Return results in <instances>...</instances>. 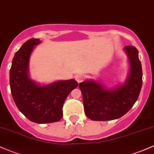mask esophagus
<instances>
[{
	"instance_id": "1",
	"label": "esophagus",
	"mask_w": 154,
	"mask_h": 154,
	"mask_svg": "<svg viewBox=\"0 0 154 154\" xmlns=\"http://www.w3.org/2000/svg\"><path fill=\"white\" fill-rule=\"evenodd\" d=\"M75 79L77 80V82L79 83V82H82L83 79H84V77H83V75H77L75 77Z\"/></svg>"
}]
</instances>
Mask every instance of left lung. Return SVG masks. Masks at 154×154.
<instances>
[{"instance_id": "8db88e82", "label": "left lung", "mask_w": 154, "mask_h": 154, "mask_svg": "<svg viewBox=\"0 0 154 154\" xmlns=\"http://www.w3.org/2000/svg\"><path fill=\"white\" fill-rule=\"evenodd\" d=\"M125 50L130 65L126 82L113 90H106L93 80L79 84L82 94L85 113L93 121L119 119L128 113L137 101L143 84V72L138 51L135 46L127 45Z\"/></svg>"}]
</instances>
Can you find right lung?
<instances>
[{
    "label": "right lung",
    "instance_id": "1",
    "mask_svg": "<svg viewBox=\"0 0 154 154\" xmlns=\"http://www.w3.org/2000/svg\"><path fill=\"white\" fill-rule=\"evenodd\" d=\"M40 43L39 39H29L15 54L10 69L11 92L18 109L28 119L38 124L56 122L62 118L63 103L78 83L69 79L40 86L29 78V57Z\"/></svg>",
    "mask_w": 154,
    "mask_h": 154
}]
</instances>
